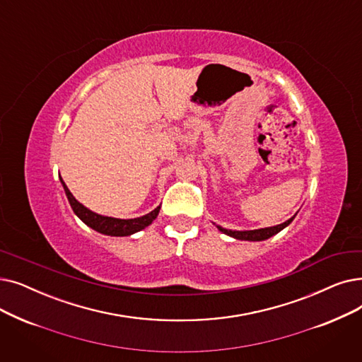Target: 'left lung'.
<instances>
[{"label": "left lung", "mask_w": 362, "mask_h": 362, "mask_svg": "<svg viewBox=\"0 0 362 362\" xmlns=\"http://www.w3.org/2000/svg\"><path fill=\"white\" fill-rule=\"evenodd\" d=\"M293 218H288L287 222L281 223V225H276V226H271V228H262V229H255V230H230V229H225L222 226H217V229L220 232H223L226 235H229V237L232 238H237V240H241V241H263V240H268L271 237H274L275 233H278L279 230L284 229L286 226H288Z\"/></svg>", "instance_id": "8db88e82"}]
</instances>
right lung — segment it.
Instances as JSON below:
<instances>
[{
	"label": "right lung",
	"mask_w": 362,
	"mask_h": 362,
	"mask_svg": "<svg viewBox=\"0 0 362 362\" xmlns=\"http://www.w3.org/2000/svg\"><path fill=\"white\" fill-rule=\"evenodd\" d=\"M60 182H62V185H64L65 194L68 197V201L71 204L74 213L91 229L98 230L100 233H105V235H111V237H129V235H133L139 230L145 229L156 218V216H158L160 209H161V207H156L151 213H148L142 217H136V218H115V217L100 216L98 213H93L87 207H84L81 202H78L75 199V197L71 194V191L68 189V186L65 185V182L62 177H60Z\"/></svg>",
	"instance_id": "obj_1"
}]
</instances>
